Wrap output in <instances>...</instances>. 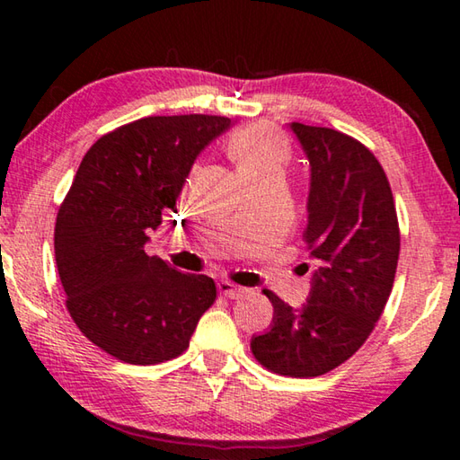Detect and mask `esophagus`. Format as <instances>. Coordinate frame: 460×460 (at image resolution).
<instances>
[{"label":"esophagus","instance_id":"obj_1","mask_svg":"<svg viewBox=\"0 0 460 460\" xmlns=\"http://www.w3.org/2000/svg\"><path fill=\"white\" fill-rule=\"evenodd\" d=\"M217 288H219V292L223 296H227V298H239V296H243L247 292L245 288L233 284V282H229V279H219V284H217Z\"/></svg>","mask_w":460,"mask_h":460}]
</instances>
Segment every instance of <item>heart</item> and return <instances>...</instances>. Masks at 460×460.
I'll return each mask as SVG.
<instances>
[{"label": "heart", "instance_id": "heart-1", "mask_svg": "<svg viewBox=\"0 0 460 460\" xmlns=\"http://www.w3.org/2000/svg\"><path fill=\"white\" fill-rule=\"evenodd\" d=\"M229 155L243 181L263 174H282L290 160L288 139L268 123H252L229 139Z\"/></svg>", "mask_w": 460, "mask_h": 460}]
</instances>
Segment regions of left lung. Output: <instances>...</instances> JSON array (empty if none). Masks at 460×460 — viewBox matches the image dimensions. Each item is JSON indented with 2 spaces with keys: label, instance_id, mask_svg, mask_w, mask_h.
I'll list each match as a JSON object with an SVG mask.
<instances>
[{
  "label": "left lung",
  "instance_id": "8db88e82",
  "mask_svg": "<svg viewBox=\"0 0 460 460\" xmlns=\"http://www.w3.org/2000/svg\"><path fill=\"white\" fill-rule=\"evenodd\" d=\"M290 128L310 164L305 241L313 288L298 310L263 290L274 321L252 339V353L279 376L316 377L353 357L376 329L394 288L400 227L387 176L369 147L331 128Z\"/></svg>",
  "mask_w": 460,
  "mask_h": 460
}]
</instances>
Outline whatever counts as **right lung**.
I'll return each instance as SVG.
<instances>
[{
    "label": "right lung",
    "mask_w": 460,
    "mask_h": 460,
    "mask_svg": "<svg viewBox=\"0 0 460 460\" xmlns=\"http://www.w3.org/2000/svg\"><path fill=\"white\" fill-rule=\"evenodd\" d=\"M221 115H154L101 136L58 208L54 255L66 308L115 359L155 365L189 349L217 298L213 278L147 255V233L176 211L197 155L229 129Z\"/></svg>",
    "instance_id": "add662e5"
}]
</instances>
